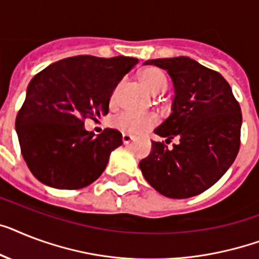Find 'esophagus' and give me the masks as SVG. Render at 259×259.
<instances>
[{
    "mask_svg": "<svg viewBox=\"0 0 259 259\" xmlns=\"http://www.w3.org/2000/svg\"><path fill=\"white\" fill-rule=\"evenodd\" d=\"M132 140H133V137L132 136H129V134H122L123 145H129L130 142H132Z\"/></svg>",
    "mask_w": 259,
    "mask_h": 259,
    "instance_id": "1",
    "label": "esophagus"
}]
</instances>
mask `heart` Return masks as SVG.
Wrapping results in <instances>:
<instances>
[{
  "mask_svg": "<svg viewBox=\"0 0 259 259\" xmlns=\"http://www.w3.org/2000/svg\"><path fill=\"white\" fill-rule=\"evenodd\" d=\"M140 81L151 96H158L163 93L167 88V79L162 71L157 68H148L140 73ZM119 86H117L110 96V106L117 104ZM157 122L155 115L150 113H134L122 111L111 119V125L123 134H140L150 129Z\"/></svg>",
  "mask_w": 259,
  "mask_h": 259,
  "instance_id": "obj_1",
  "label": "heart"
}]
</instances>
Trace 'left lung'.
<instances>
[{"mask_svg": "<svg viewBox=\"0 0 259 259\" xmlns=\"http://www.w3.org/2000/svg\"><path fill=\"white\" fill-rule=\"evenodd\" d=\"M167 71L174 86L171 113L154 130L169 149L151 142L140 169L150 186L169 198H190L211 188L234 162L242 114L228 81L189 57L144 62Z\"/></svg>", "mask_w": 259, "mask_h": 259, "instance_id": "left-lung-1", "label": "left lung"}]
</instances>
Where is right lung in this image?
<instances>
[{"label": "right lung", "instance_id": "obj_1", "mask_svg": "<svg viewBox=\"0 0 259 259\" xmlns=\"http://www.w3.org/2000/svg\"><path fill=\"white\" fill-rule=\"evenodd\" d=\"M137 62L125 56H77L33 77L16 130L25 162L39 182L74 190L104 173L110 153L122 145V134L105 129L93 137L83 119L108 114L113 90Z\"/></svg>", "mask_w": 259, "mask_h": 259}]
</instances>
